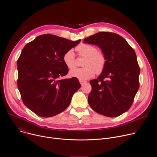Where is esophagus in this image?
<instances>
[{
    "label": "esophagus",
    "mask_w": 157,
    "mask_h": 157,
    "mask_svg": "<svg viewBox=\"0 0 157 157\" xmlns=\"http://www.w3.org/2000/svg\"><path fill=\"white\" fill-rule=\"evenodd\" d=\"M79 82L81 84V86H82V85H84L85 83H86V81L84 80H79Z\"/></svg>",
    "instance_id": "obj_1"
}]
</instances>
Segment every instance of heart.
Segmentation results:
<instances>
[{"label":"heart","mask_w":157,"mask_h":157,"mask_svg":"<svg viewBox=\"0 0 157 157\" xmlns=\"http://www.w3.org/2000/svg\"><path fill=\"white\" fill-rule=\"evenodd\" d=\"M76 49L79 56L86 57L83 63L84 67L71 71L69 73L71 76L84 80L92 78L96 73H102L106 63V56L103 52L98 51L95 46L88 44H81ZM63 59L69 69L76 68L75 56L72 49H69L64 53Z\"/></svg>","instance_id":"b5f03b06"}]
</instances>
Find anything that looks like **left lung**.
Listing matches in <instances>:
<instances>
[{"label": "left lung", "mask_w": 157, "mask_h": 157, "mask_svg": "<svg viewBox=\"0 0 157 157\" xmlns=\"http://www.w3.org/2000/svg\"><path fill=\"white\" fill-rule=\"evenodd\" d=\"M101 49L106 58L104 70L90 81V107L108 117H117L130 109L139 88L140 69L134 49L121 36L100 32L84 39Z\"/></svg>", "instance_id": "left-lung-1"}]
</instances>
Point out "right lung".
Segmentation results:
<instances>
[{
  "mask_svg": "<svg viewBox=\"0 0 157 157\" xmlns=\"http://www.w3.org/2000/svg\"><path fill=\"white\" fill-rule=\"evenodd\" d=\"M80 41L48 34L23 48L17 62V87L24 104L37 115L48 118L63 112L80 88L75 77L61 79L68 73L63 55Z\"/></svg>",
  "mask_w": 157,
  "mask_h": 157,
  "instance_id": "obj_1",
  "label": "right lung"
}]
</instances>
